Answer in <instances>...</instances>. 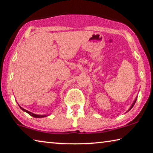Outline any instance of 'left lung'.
I'll return each instance as SVG.
<instances>
[{"label": "left lung", "mask_w": 153, "mask_h": 153, "mask_svg": "<svg viewBox=\"0 0 153 153\" xmlns=\"http://www.w3.org/2000/svg\"><path fill=\"white\" fill-rule=\"evenodd\" d=\"M137 97H136V99L135 100V101H134V102H133V104H132V106H131V108H130V109H129V111H130V110H131V109L132 108H133V106H134V105H135V102H136V100H137Z\"/></svg>", "instance_id": "1"}]
</instances>
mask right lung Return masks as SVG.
<instances>
[{"label":"right lung","instance_id":"1","mask_svg":"<svg viewBox=\"0 0 153 153\" xmlns=\"http://www.w3.org/2000/svg\"><path fill=\"white\" fill-rule=\"evenodd\" d=\"M20 108H21L22 111H25V112H27V113H28V114H29V115H30L31 116H33V117H37V118H39V117H46V115H36V114H33V113H32L29 112V111H27V110H25V109L22 108V107H20Z\"/></svg>","mask_w":153,"mask_h":153}]
</instances>
